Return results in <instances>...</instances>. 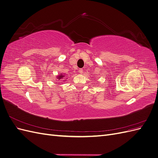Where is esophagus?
Returning a JSON list of instances; mask_svg holds the SVG:
<instances>
[{
	"mask_svg": "<svg viewBox=\"0 0 158 158\" xmlns=\"http://www.w3.org/2000/svg\"><path fill=\"white\" fill-rule=\"evenodd\" d=\"M83 69H79V73L80 74H82L83 73Z\"/></svg>",
	"mask_w": 158,
	"mask_h": 158,
	"instance_id": "obj_1",
	"label": "esophagus"
}]
</instances>
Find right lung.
<instances>
[{
	"mask_svg": "<svg viewBox=\"0 0 158 158\" xmlns=\"http://www.w3.org/2000/svg\"><path fill=\"white\" fill-rule=\"evenodd\" d=\"M65 75L64 74H59L58 76H56V79H58V80H63V82H64L65 80Z\"/></svg>",
	"mask_w": 158,
	"mask_h": 158,
	"instance_id": "1",
	"label": "right lung"
}]
</instances>
